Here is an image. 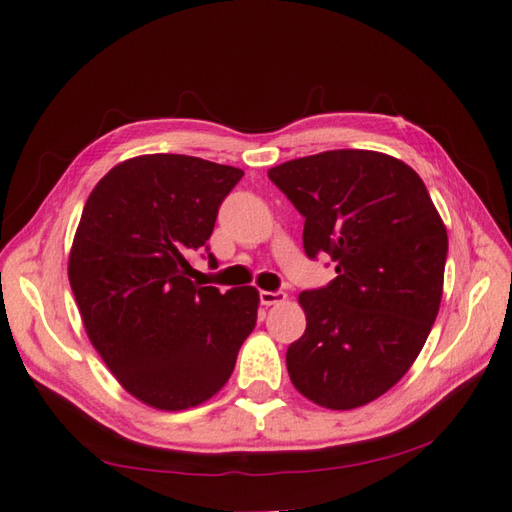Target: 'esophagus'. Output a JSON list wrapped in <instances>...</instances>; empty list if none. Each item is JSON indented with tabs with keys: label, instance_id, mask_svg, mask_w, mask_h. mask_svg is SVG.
Wrapping results in <instances>:
<instances>
[{
	"label": "esophagus",
	"instance_id": "1",
	"mask_svg": "<svg viewBox=\"0 0 512 512\" xmlns=\"http://www.w3.org/2000/svg\"><path fill=\"white\" fill-rule=\"evenodd\" d=\"M286 299H288V295L284 290H275V292L262 290L259 292V301H262V306H277V303H284Z\"/></svg>",
	"mask_w": 512,
	"mask_h": 512
}]
</instances>
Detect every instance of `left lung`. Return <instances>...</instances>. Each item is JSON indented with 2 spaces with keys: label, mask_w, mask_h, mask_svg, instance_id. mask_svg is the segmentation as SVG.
Instances as JSON below:
<instances>
[{
  "label": "left lung",
  "mask_w": 512,
  "mask_h": 512,
  "mask_svg": "<svg viewBox=\"0 0 512 512\" xmlns=\"http://www.w3.org/2000/svg\"><path fill=\"white\" fill-rule=\"evenodd\" d=\"M306 217L308 257L336 277L306 290V332L286 352L292 385L325 409L383 396L416 361L438 317L449 237L420 176L380 151L334 149L268 171Z\"/></svg>",
  "instance_id": "1"
}]
</instances>
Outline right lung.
Wrapping results in <instances>:
<instances>
[{"mask_svg": "<svg viewBox=\"0 0 512 512\" xmlns=\"http://www.w3.org/2000/svg\"><path fill=\"white\" fill-rule=\"evenodd\" d=\"M242 176L193 156H138L107 171L83 206L68 277L85 332L125 391L154 409L215 396L257 323L253 286L220 292L189 279V257Z\"/></svg>", "mask_w": 512, "mask_h": 512, "instance_id": "add662e5", "label": "right lung"}]
</instances>
